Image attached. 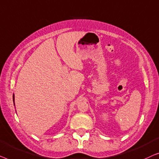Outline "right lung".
<instances>
[{
	"label": "right lung",
	"mask_w": 159,
	"mask_h": 159,
	"mask_svg": "<svg viewBox=\"0 0 159 159\" xmlns=\"http://www.w3.org/2000/svg\"><path fill=\"white\" fill-rule=\"evenodd\" d=\"M13 101L14 102V95H13Z\"/></svg>",
	"instance_id": "obj_1"
}]
</instances>
